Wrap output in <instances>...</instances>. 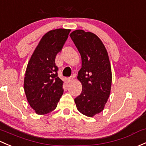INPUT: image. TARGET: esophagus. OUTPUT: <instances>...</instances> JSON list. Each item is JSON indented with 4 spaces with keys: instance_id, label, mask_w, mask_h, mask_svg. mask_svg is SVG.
<instances>
[{
    "instance_id": "34e87169",
    "label": "esophagus",
    "mask_w": 146,
    "mask_h": 146,
    "mask_svg": "<svg viewBox=\"0 0 146 146\" xmlns=\"http://www.w3.org/2000/svg\"><path fill=\"white\" fill-rule=\"evenodd\" d=\"M73 76H72V77H69L68 78V81L69 82H72V81H73Z\"/></svg>"
}]
</instances>
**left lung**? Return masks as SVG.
<instances>
[{
    "instance_id": "obj_1",
    "label": "left lung",
    "mask_w": 146,
    "mask_h": 146,
    "mask_svg": "<svg viewBox=\"0 0 146 146\" xmlns=\"http://www.w3.org/2000/svg\"><path fill=\"white\" fill-rule=\"evenodd\" d=\"M70 36L82 59L78 79L82 83V90L75 103L81 113L93 117L104 110L110 93L112 73L108 52L93 33L76 30Z\"/></svg>"
}]
</instances>
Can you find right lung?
I'll return each mask as SVG.
<instances>
[{
	"label": "right lung",
	"mask_w": 146,
	"mask_h": 146,
	"mask_svg": "<svg viewBox=\"0 0 146 146\" xmlns=\"http://www.w3.org/2000/svg\"><path fill=\"white\" fill-rule=\"evenodd\" d=\"M70 31V29H59L47 32L27 65L24 91L31 107L38 115L54 110L64 93V82L58 77L55 58L62 50Z\"/></svg>",
	"instance_id": "right-lung-1"
}]
</instances>
